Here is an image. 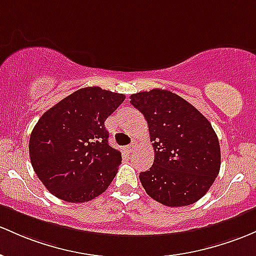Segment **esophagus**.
I'll list each match as a JSON object with an SVG mask.
<instances>
[{"instance_id":"obj_1","label":"esophagus","mask_w":256,"mask_h":256,"mask_svg":"<svg viewBox=\"0 0 256 256\" xmlns=\"http://www.w3.org/2000/svg\"><path fill=\"white\" fill-rule=\"evenodd\" d=\"M136 147V144H134V143H131V144H128V146H126L125 147V150L128 152V153H131V152L134 150V148Z\"/></svg>"}]
</instances>
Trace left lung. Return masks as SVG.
I'll use <instances>...</instances> for the list:
<instances>
[{"label": "left lung", "instance_id": "left-lung-1", "mask_svg": "<svg viewBox=\"0 0 256 256\" xmlns=\"http://www.w3.org/2000/svg\"><path fill=\"white\" fill-rule=\"evenodd\" d=\"M130 100L144 115L153 142V165L140 174L147 194L166 206L196 203L220 171V143L212 124L168 90L137 92Z\"/></svg>", "mask_w": 256, "mask_h": 256}]
</instances>
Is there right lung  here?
Returning a JSON list of instances; mask_svg holds the SVG:
<instances>
[{
    "mask_svg": "<svg viewBox=\"0 0 256 256\" xmlns=\"http://www.w3.org/2000/svg\"><path fill=\"white\" fill-rule=\"evenodd\" d=\"M124 100L122 94L85 87L38 119L30 136V162L53 196L69 203H84L109 187L122 153L108 144L104 122Z\"/></svg>",
    "mask_w": 256,
    "mask_h": 256,
    "instance_id": "right-lung-1",
    "label": "right lung"
}]
</instances>
